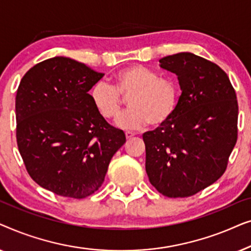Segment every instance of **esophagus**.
<instances>
[{
    "label": "esophagus",
    "mask_w": 251,
    "mask_h": 251,
    "mask_svg": "<svg viewBox=\"0 0 251 251\" xmlns=\"http://www.w3.org/2000/svg\"><path fill=\"white\" fill-rule=\"evenodd\" d=\"M133 135H135V133L131 132V131H126V139L131 138V137H132Z\"/></svg>",
    "instance_id": "esophagus-1"
}]
</instances>
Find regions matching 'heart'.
I'll return each instance as SVG.
<instances>
[{
	"label": "heart",
	"mask_w": 251,
	"mask_h": 251,
	"mask_svg": "<svg viewBox=\"0 0 251 251\" xmlns=\"http://www.w3.org/2000/svg\"><path fill=\"white\" fill-rule=\"evenodd\" d=\"M113 85L97 82L90 90L92 105L106 120H114L128 98L130 109L118 120L119 126L139 129L150 123L159 126L175 114L179 104L180 88L170 76H159L143 65H131L113 75Z\"/></svg>",
	"instance_id": "obj_1"
}]
</instances>
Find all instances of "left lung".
I'll use <instances>...</instances> for the list:
<instances>
[{"instance_id": "left-lung-1", "label": "left lung", "mask_w": 251, "mask_h": 251, "mask_svg": "<svg viewBox=\"0 0 251 251\" xmlns=\"http://www.w3.org/2000/svg\"><path fill=\"white\" fill-rule=\"evenodd\" d=\"M181 89L175 114L143 135L150 183L168 198H187L225 173L238 139V100L227 74L191 52L160 59Z\"/></svg>"}]
</instances>
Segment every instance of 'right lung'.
<instances>
[{
  "mask_svg": "<svg viewBox=\"0 0 251 251\" xmlns=\"http://www.w3.org/2000/svg\"><path fill=\"white\" fill-rule=\"evenodd\" d=\"M102 76L71 58L53 57L30 68L17 90V145L27 173L60 197L94 194L126 143L125 132L96 111L88 94Z\"/></svg>",
  "mask_w": 251,
  "mask_h": 251,
  "instance_id": "right-lung-1",
  "label": "right lung"
}]
</instances>
